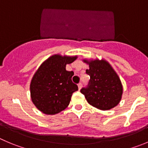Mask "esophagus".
<instances>
[{"label":"esophagus","mask_w":148,"mask_h":148,"mask_svg":"<svg viewBox=\"0 0 148 148\" xmlns=\"http://www.w3.org/2000/svg\"><path fill=\"white\" fill-rule=\"evenodd\" d=\"M82 83H79V84H78V89L79 90H81V88H82Z\"/></svg>","instance_id":"1"}]
</instances>
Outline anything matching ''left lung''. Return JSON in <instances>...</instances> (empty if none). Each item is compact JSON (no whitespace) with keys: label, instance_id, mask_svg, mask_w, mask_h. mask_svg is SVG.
<instances>
[{"label":"left lung","instance_id":"left-lung-1","mask_svg":"<svg viewBox=\"0 0 148 148\" xmlns=\"http://www.w3.org/2000/svg\"><path fill=\"white\" fill-rule=\"evenodd\" d=\"M82 61L89 66L86 73L90 77L88 88L81 90L87 101L103 111L114 108L121 101L123 90L119 76L105 59L84 58Z\"/></svg>","mask_w":148,"mask_h":148}]
</instances>
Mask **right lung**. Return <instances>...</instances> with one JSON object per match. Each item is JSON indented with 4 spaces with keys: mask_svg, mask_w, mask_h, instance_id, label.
I'll use <instances>...</instances> for the list:
<instances>
[{
    "mask_svg": "<svg viewBox=\"0 0 148 148\" xmlns=\"http://www.w3.org/2000/svg\"><path fill=\"white\" fill-rule=\"evenodd\" d=\"M77 55L55 54L43 62L30 85V98L35 107L44 114H56L69 106L78 87L71 81L73 71H66Z\"/></svg>",
    "mask_w": 148,
    "mask_h": 148,
    "instance_id": "obj_1",
    "label": "right lung"
}]
</instances>
